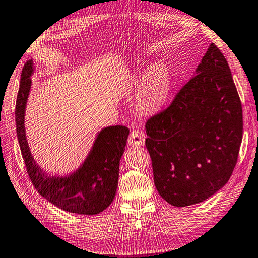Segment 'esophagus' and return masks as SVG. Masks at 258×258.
Segmentation results:
<instances>
[{
  "label": "esophagus",
  "instance_id": "obj_1",
  "mask_svg": "<svg viewBox=\"0 0 258 258\" xmlns=\"http://www.w3.org/2000/svg\"><path fill=\"white\" fill-rule=\"evenodd\" d=\"M145 141V134L140 130H134L128 138L130 147H142Z\"/></svg>",
  "mask_w": 258,
  "mask_h": 258
}]
</instances>
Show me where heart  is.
I'll use <instances>...</instances> for the list:
<instances>
[{
    "label": "heart",
    "mask_w": 258,
    "mask_h": 258,
    "mask_svg": "<svg viewBox=\"0 0 258 258\" xmlns=\"http://www.w3.org/2000/svg\"><path fill=\"white\" fill-rule=\"evenodd\" d=\"M137 83L141 86L137 96L140 109L156 113L165 107L172 89V76L166 65H153L147 73L137 78Z\"/></svg>",
    "instance_id": "b5f03b06"
}]
</instances>
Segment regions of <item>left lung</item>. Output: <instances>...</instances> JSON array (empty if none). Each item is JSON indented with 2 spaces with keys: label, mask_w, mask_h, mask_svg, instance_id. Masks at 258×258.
Returning a JSON list of instances; mask_svg holds the SVG:
<instances>
[{
  "label": "left lung",
  "mask_w": 258,
  "mask_h": 258,
  "mask_svg": "<svg viewBox=\"0 0 258 258\" xmlns=\"http://www.w3.org/2000/svg\"><path fill=\"white\" fill-rule=\"evenodd\" d=\"M158 193L177 208L227 184L242 140V108L230 69L211 44L175 100L145 124Z\"/></svg>",
  "instance_id": "left-lung-1"
}]
</instances>
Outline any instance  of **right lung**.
Returning a JSON list of instances; mask_svg holds the SVG:
<instances>
[{
	"label": "right lung",
	"mask_w": 258,
	"mask_h": 258,
	"mask_svg": "<svg viewBox=\"0 0 258 258\" xmlns=\"http://www.w3.org/2000/svg\"><path fill=\"white\" fill-rule=\"evenodd\" d=\"M35 69L34 60H28L21 73L16 104L17 137L32 184L44 199L64 211L86 215L100 213L115 199L119 161L130 130L116 125L98 131L90 151L80 166L68 174H48L35 160L26 135V108Z\"/></svg>",
	"instance_id": "right-lung-1"
}]
</instances>
